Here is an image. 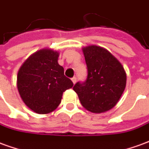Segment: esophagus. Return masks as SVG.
Segmentation results:
<instances>
[{"instance_id":"esophagus-1","label":"esophagus","mask_w":149,"mask_h":149,"mask_svg":"<svg viewBox=\"0 0 149 149\" xmlns=\"http://www.w3.org/2000/svg\"><path fill=\"white\" fill-rule=\"evenodd\" d=\"M72 83L73 84H76V82H77V77H72Z\"/></svg>"}]
</instances>
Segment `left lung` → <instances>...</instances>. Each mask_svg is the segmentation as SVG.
Here are the masks:
<instances>
[{"label": "left lung", "mask_w": 149, "mask_h": 149, "mask_svg": "<svg viewBox=\"0 0 149 149\" xmlns=\"http://www.w3.org/2000/svg\"><path fill=\"white\" fill-rule=\"evenodd\" d=\"M88 69L84 82L73 90L85 109L94 113L109 111L117 104L126 86V73L120 62L107 49L97 45L82 49Z\"/></svg>", "instance_id": "obj_1"}]
</instances>
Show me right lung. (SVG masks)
I'll list each match as a JSON object with an SVG mask.
<instances>
[{
  "instance_id": "obj_1",
  "label": "right lung",
  "mask_w": 149,
  "mask_h": 149,
  "mask_svg": "<svg viewBox=\"0 0 149 149\" xmlns=\"http://www.w3.org/2000/svg\"><path fill=\"white\" fill-rule=\"evenodd\" d=\"M59 52L44 49L24 62L17 74V89L21 99L31 110L47 114L58 107L65 90L73 83L59 65Z\"/></svg>"
}]
</instances>
